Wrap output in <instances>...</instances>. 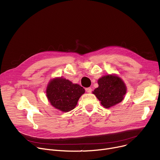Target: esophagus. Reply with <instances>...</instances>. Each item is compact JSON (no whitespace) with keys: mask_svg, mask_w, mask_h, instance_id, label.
<instances>
[{"mask_svg":"<svg viewBox=\"0 0 160 160\" xmlns=\"http://www.w3.org/2000/svg\"><path fill=\"white\" fill-rule=\"evenodd\" d=\"M86 91L87 92V93H91V92L92 91V89H91V88H86Z\"/></svg>","mask_w":160,"mask_h":160,"instance_id":"obj_1","label":"esophagus"}]
</instances>
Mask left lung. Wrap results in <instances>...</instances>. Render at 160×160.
I'll return each mask as SVG.
<instances>
[{
	"mask_svg": "<svg viewBox=\"0 0 160 160\" xmlns=\"http://www.w3.org/2000/svg\"><path fill=\"white\" fill-rule=\"evenodd\" d=\"M98 87L93 92L106 108L121 102L127 92L123 81L115 75H107L98 80Z\"/></svg>",
	"mask_w": 160,
	"mask_h": 160,
	"instance_id": "8db88e82",
	"label": "left lung"
}]
</instances>
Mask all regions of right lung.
Listing matches in <instances>:
<instances>
[{
  "mask_svg": "<svg viewBox=\"0 0 160 160\" xmlns=\"http://www.w3.org/2000/svg\"><path fill=\"white\" fill-rule=\"evenodd\" d=\"M84 93L85 89L82 86L62 78L50 81L47 89V96L50 104L64 112L73 110Z\"/></svg>",
  "mask_w": 160,
  "mask_h": 160,
  "instance_id": "add662e5",
  "label": "right lung"
}]
</instances>
